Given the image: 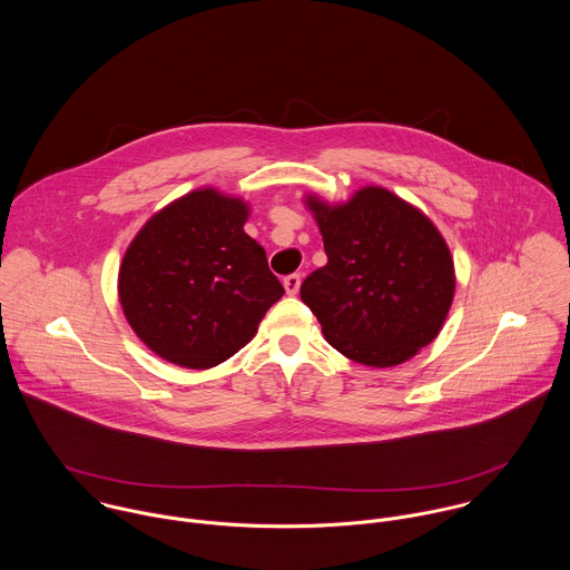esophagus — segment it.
<instances>
[{"instance_id":"34e87169","label":"esophagus","mask_w":570,"mask_h":570,"mask_svg":"<svg viewBox=\"0 0 570 570\" xmlns=\"http://www.w3.org/2000/svg\"><path fill=\"white\" fill-rule=\"evenodd\" d=\"M283 285H285V292L289 296H296L298 289H301V274H289L283 278Z\"/></svg>"}]
</instances>
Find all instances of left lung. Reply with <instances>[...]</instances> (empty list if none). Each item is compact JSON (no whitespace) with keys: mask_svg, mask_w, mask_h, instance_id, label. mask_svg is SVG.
<instances>
[{"mask_svg":"<svg viewBox=\"0 0 570 570\" xmlns=\"http://www.w3.org/2000/svg\"><path fill=\"white\" fill-rule=\"evenodd\" d=\"M326 265L301 285L326 342L366 366H397L441 331L454 298V261L436 226L382 186L346 204L307 197Z\"/></svg>","mask_w":570,"mask_h":570,"instance_id":"1","label":"left lung"}]
</instances>
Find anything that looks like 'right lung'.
<instances>
[{
    "label": "right lung",
    "instance_id": "obj_1",
    "mask_svg": "<svg viewBox=\"0 0 570 570\" xmlns=\"http://www.w3.org/2000/svg\"><path fill=\"white\" fill-rule=\"evenodd\" d=\"M247 215L244 199L199 188L156 213L127 247L125 318L166 362L197 371L226 362L285 294L244 233Z\"/></svg>",
    "mask_w": 570,
    "mask_h": 570
}]
</instances>
